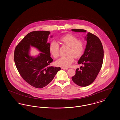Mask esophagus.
I'll return each instance as SVG.
<instances>
[{
	"label": "esophagus",
	"instance_id": "1",
	"mask_svg": "<svg viewBox=\"0 0 120 120\" xmlns=\"http://www.w3.org/2000/svg\"><path fill=\"white\" fill-rule=\"evenodd\" d=\"M61 68L62 69H65V70H68V68H65V67H61Z\"/></svg>",
	"mask_w": 120,
	"mask_h": 120
}]
</instances>
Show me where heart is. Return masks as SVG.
Listing matches in <instances>:
<instances>
[{
	"label": "heart",
	"mask_w": 120,
	"mask_h": 120,
	"mask_svg": "<svg viewBox=\"0 0 120 120\" xmlns=\"http://www.w3.org/2000/svg\"><path fill=\"white\" fill-rule=\"evenodd\" d=\"M60 40L63 44L69 47L67 56L63 57L58 59L56 64L58 66L68 67L74 61L75 58L82 56L85 49V44L83 41L79 40L78 38L72 34H66L60 38ZM60 46L57 41L52 40L50 42L49 49L50 53L54 58L59 56Z\"/></svg>",
	"instance_id": "b5f03b06"
}]
</instances>
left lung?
Wrapping results in <instances>:
<instances>
[{
    "instance_id": "1",
    "label": "left lung",
    "mask_w": 120,
    "mask_h": 120,
    "mask_svg": "<svg viewBox=\"0 0 120 120\" xmlns=\"http://www.w3.org/2000/svg\"><path fill=\"white\" fill-rule=\"evenodd\" d=\"M72 31L86 32L83 29H72ZM85 51L78 62L84 66L75 70V74L71 77L75 84L81 87L89 86L96 79L103 65L104 52L99 39L94 34L88 33Z\"/></svg>"
}]
</instances>
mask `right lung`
I'll return each mask as SVG.
<instances>
[{
    "label": "right lung",
    "instance_id": "1",
    "mask_svg": "<svg viewBox=\"0 0 120 120\" xmlns=\"http://www.w3.org/2000/svg\"><path fill=\"white\" fill-rule=\"evenodd\" d=\"M50 33L48 31H34L26 34L15 48L14 60L18 71L23 80L30 86L41 89L53 80L60 67L49 66L53 59L50 57L49 43H47ZM36 47L42 52L36 58L28 55L30 46Z\"/></svg>",
    "mask_w": 120,
    "mask_h": 120
}]
</instances>
